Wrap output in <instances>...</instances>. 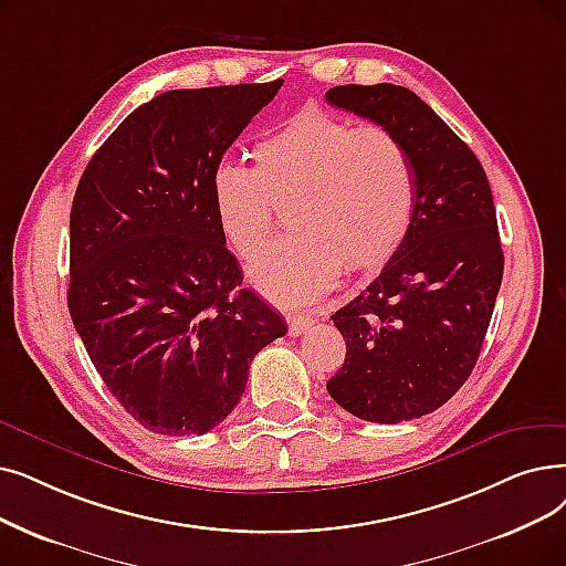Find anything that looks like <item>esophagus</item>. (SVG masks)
Wrapping results in <instances>:
<instances>
[{"label": "esophagus", "mask_w": 566, "mask_h": 566, "mask_svg": "<svg viewBox=\"0 0 566 566\" xmlns=\"http://www.w3.org/2000/svg\"><path fill=\"white\" fill-rule=\"evenodd\" d=\"M286 324H289V335L291 337H298V335H303L305 331L312 328L314 314H310V312H289L286 314Z\"/></svg>", "instance_id": "1"}]
</instances>
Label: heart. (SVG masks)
Instances as JSON below:
<instances>
[{
  "label": "heart",
  "mask_w": 566,
  "mask_h": 566,
  "mask_svg": "<svg viewBox=\"0 0 566 566\" xmlns=\"http://www.w3.org/2000/svg\"><path fill=\"white\" fill-rule=\"evenodd\" d=\"M254 168L222 164L212 199L233 252L254 261L284 207L291 233L254 268L252 284L282 305L307 303L347 273L381 268L400 250L416 206L405 145L384 127L303 111L252 150Z\"/></svg>",
  "instance_id": "heart-1"
}]
</instances>
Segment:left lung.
Segmentation results:
<instances>
[{
	"instance_id": "left-lung-1",
	"label": "left lung",
	"mask_w": 566,
	"mask_h": 566,
	"mask_svg": "<svg viewBox=\"0 0 566 566\" xmlns=\"http://www.w3.org/2000/svg\"><path fill=\"white\" fill-rule=\"evenodd\" d=\"M326 102L396 136L411 159L416 206L381 275L331 318L347 356L326 388L370 423H402L439 409L472 375L504 273L485 170L411 90L339 85Z\"/></svg>"
}]
</instances>
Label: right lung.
Here are the masks:
<instances>
[{
    "instance_id": "obj_1",
    "label": "right lung",
    "mask_w": 566,
    "mask_h": 566,
    "mask_svg": "<svg viewBox=\"0 0 566 566\" xmlns=\"http://www.w3.org/2000/svg\"><path fill=\"white\" fill-rule=\"evenodd\" d=\"M284 81L170 90L94 153L71 206L69 312L143 428L206 434L238 405L284 318L242 289L212 176Z\"/></svg>"
}]
</instances>
